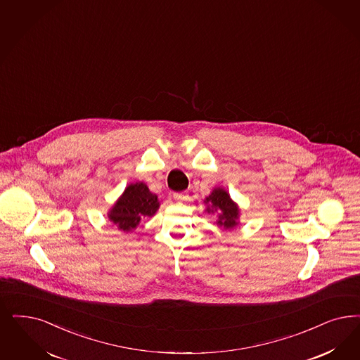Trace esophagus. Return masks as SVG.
<instances>
[{"label":"esophagus","instance_id":"obj_1","mask_svg":"<svg viewBox=\"0 0 360 360\" xmlns=\"http://www.w3.org/2000/svg\"><path fill=\"white\" fill-rule=\"evenodd\" d=\"M188 198V195L185 194V193H174V199L176 200V202H185Z\"/></svg>","mask_w":360,"mask_h":360}]
</instances>
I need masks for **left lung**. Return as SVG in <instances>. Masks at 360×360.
<instances>
[{"label": "left lung", "mask_w": 360, "mask_h": 360, "mask_svg": "<svg viewBox=\"0 0 360 360\" xmlns=\"http://www.w3.org/2000/svg\"><path fill=\"white\" fill-rule=\"evenodd\" d=\"M206 212L207 214H218L215 224L224 230H233L239 224L240 210L238 203H236L230 194L224 187H214L209 197L205 198Z\"/></svg>", "instance_id": "8db88e82"}]
</instances>
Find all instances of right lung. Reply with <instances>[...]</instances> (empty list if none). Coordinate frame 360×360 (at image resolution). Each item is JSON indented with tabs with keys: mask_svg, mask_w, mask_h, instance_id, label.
Segmentation results:
<instances>
[{
	"mask_svg": "<svg viewBox=\"0 0 360 360\" xmlns=\"http://www.w3.org/2000/svg\"><path fill=\"white\" fill-rule=\"evenodd\" d=\"M160 206L157 194H153L146 184L136 182L126 186L108 212V218L118 230L130 233L143 219L155 215Z\"/></svg>",
	"mask_w": 360,
	"mask_h": 360,
	"instance_id": "add662e5",
	"label": "right lung"
}]
</instances>
